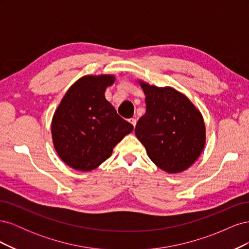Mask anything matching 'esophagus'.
I'll return each instance as SVG.
<instances>
[{
	"label": "esophagus",
	"mask_w": 249,
	"mask_h": 249,
	"mask_svg": "<svg viewBox=\"0 0 249 249\" xmlns=\"http://www.w3.org/2000/svg\"><path fill=\"white\" fill-rule=\"evenodd\" d=\"M129 122L133 124V126H134V127L136 126V124H137V120H136V119H135V118H130V119H129Z\"/></svg>",
	"instance_id": "obj_1"
}]
</instances>
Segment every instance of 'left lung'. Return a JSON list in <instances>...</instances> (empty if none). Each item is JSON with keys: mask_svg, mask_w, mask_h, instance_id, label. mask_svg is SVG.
Instances as JSON below:
<instances>
[{"mask_svg": "<svg viewBox=\"0 0 249 249\" xmlns=\"http://www.w3.org/2000/svg\"><path fill=\"white\" fill-rule=\"evenodd\" d=\"M146 112L135 135L158 167L168 173L189 168L206 144V125L199 110L172 87H158L139 80Z\"/></svg>", "mask_w": 249, "mask_h": 249, "instance_id": "left-lung-1", "label": "left lung"}]
</instances>
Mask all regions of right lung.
I'll return each instance as SVG.
<instances>
[{
	"label": "right lung",
	"mask_w": 249,
	"mask_h": 249,
	"mask_svg": "<svg viewBox=\"0 0 249 249\" xmlns=\"http://www.w3.org/2000/svg\"><path fill=\"white\" fill-rule=\"evenodd\" d=\"M114 74H87L67 90L52 119V139L58 156L79 171H91L134 126L120 117L105 91Z\"/></svg>",
	"instance_id": "1"
}]
</instances>
